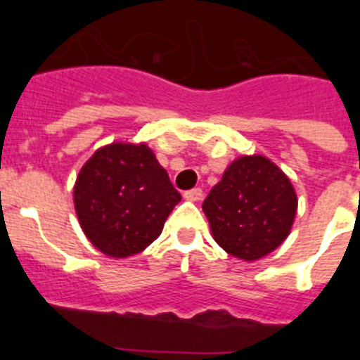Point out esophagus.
Returning <instances> with one entry per match:
<instances>
[{
	"label": "esophagus",
	"mask_w": 360,
	"mask_h": 360,
	"mask_svg": "<svg viewBox=\"0 0 360 360\" xmlns=\"http://www.w3.org/2000/svg\"><path fill=\"white\" fill-rule=\"evenodd\" d=\"M202 196H203V193H202V189H198V187L184 193V198H186L187 202H200V200H202Z\"/></svg>",
	"instance_id": "34e87169"
}]
</instances>
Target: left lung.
<instances>
[{
    "instance_id": "1",
    "label": "left lung",
    "mask_w": 360,
    "mask_h": 360,
    "mask_svg": "<svg viewBox=\"0 0 360 360\" xmlns=\"http://www.w3.org/2000/svg\"><path fill=\"white\" fill-rule=\"evenodd\" d=\"M212 238L227 254L256 262L287 240L297 212L290 178L263 155H241L202 205Z\"/></svg>"
}]
</instances>
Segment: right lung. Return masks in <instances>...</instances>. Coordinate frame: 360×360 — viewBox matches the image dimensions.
I'll return each instance as SVG.
<instances>
[{"label": "right lung", "mask_w": 360, "mask_h": 360, "mask_svg": "<svg viewBox=\"0 0 360 360\" xmlns=\"http://www.w3.org/2000/svg\"><path fill=\"white\" fill-rule=\"evenodd\" d=\"M180 200L146 142L98 148L73 186L82 232L95 249L115 259L142 252L157 240Z\"/></svg>", "instance_id": "obj_1"}]
</instances>
